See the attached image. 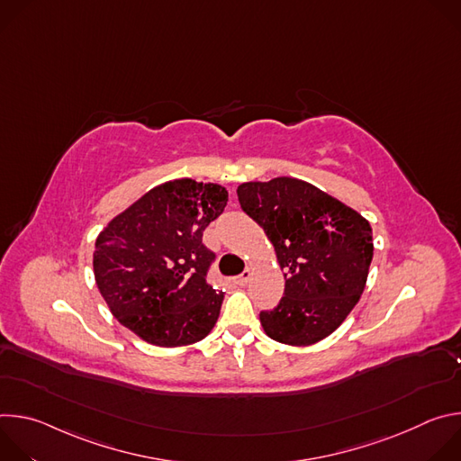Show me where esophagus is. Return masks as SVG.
<instances>
[{"label":"esophagus","mask_w":461,"mask_h":461,"mask_svg":"<svg viewBox=\"0 0 461 461\" xmlns=\"http://www.w3.org/2000/svg\"><path fill=\"white\" fill-rule=\"evenodd\" d=\"M249 276H251V272L249 270H244L240 276H237V277H233V281L237 283V285H240V286H244L248 281H249Z\"/></svg>","instance_id":"34e87169"}]
</instances>
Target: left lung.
<instances>
[{
  "label": "left lung",
  "mask_w": 461,
  "mask_h": 461,
  "mask_svg": "<svg viewBox=\"0 0 461 461\" xmlns=\"http://www.w3.org/2000/svg\"><path fill=\"white\" fill-rule=\"evenodd\" d=\"M239 203L276 248L285 294L258 313L274 341L308 347L330 336L357 304L374 255L372 228L319 187L279 176L244 182Z\"/></svg>",
  "instance_id": "left-lung-1"
}]
</instances>
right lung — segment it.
Here are the masks:
<instances>
[{
    "mask_svg": "<svg viewBox=\"0 0 461 461\" xmlns=\"http://www.w3.org/2000/svg\"><path fill=\"white\" fill-rule=\"evenodd\" d=\"M226 203L219 184L164 182L98 235L96 286L111 313L140 339L173 348L212 332L224 294L208 285L215 253L203 244V231Z\"/></svg>",
    "mask_w": 461,
    "mask_h": 461,
    "instance_id": "add662e5",
    "label": "right lung"
}]
</instances>
